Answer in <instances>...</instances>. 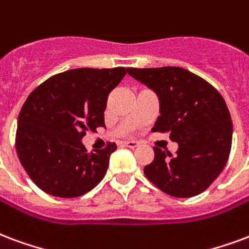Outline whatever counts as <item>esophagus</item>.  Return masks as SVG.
Returning <instances> with one entry per match:
<instances>
[{
  "label": "esophagus",
  "instance_id": "34e87169",
  "mask_svg": "<svg viewBox=\"0 0 249 249\" xmlns=\"http://www.w3.org/2000/svg\"><path fill=\"white\" fill-rule=\"evenodd\" d=\"M124 146H128V148H137L139 146V142L137 141H134V140H126V141H124Z\"/></svg>",
  "mask_w": 249,
  "mask_h": 249
}]
</instances>
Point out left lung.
<instances>
[{"label": "left lung", "mask_w": 249, "mask_h": 249, "mask_svg": "<svg viewBox=\"0 0 249 249\" xmlns=\"http://www.w3.org/2000/svg\"><path fill=\"white\" fill-rule=\"evenodd\" d=\"M128 73L156 92L160 113L152 132H169L176 156L154 146L143 167L149 181L176 198L203 193L228 161L232 121L226 101L198 75L181 67L128 68Z\"/></svg>", "instance_id": "obj_1"}]
</instances>
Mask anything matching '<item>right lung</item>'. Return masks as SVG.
Segmentation results:
<instances>
[{
	"mask_svg": "<svg viewBox=\"0 0 249 249\" xmlns=\"http://www.w3.org/2000/svg\"><path fill=\"white\" fill-rule=\"evenodd\" d=\"M128 68H76L54 75L31 92L18 116L16 149L40 190L75 198L104 178L116 143L88 153L86 132L104 126L110 91Z\"/></svg>",
	"mask_w": 249,
	"mask_h": 249,
	"instance_id": "right-lung-1",
	"label": "right lung"
}]
</instances>
